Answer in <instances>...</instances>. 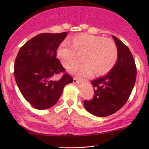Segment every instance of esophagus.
Masks as SVG:
<instances>
[{"instance_id":"obj_1","label":"esophagus","mask_w":149,"mask_h":149,"mask_svg":"<svg viewBox=\"0 0 149 149\" xmlns=\"http://www.w3.org/2000/svg\"><path fill=\"white\" fill-rule=\"evenodd\" d=\"M82 81V80L80 78H73V83H80Z\"/></svg>"}]
</instances>
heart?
I'll use <instances>...</instances> for the list:
<instances>
[{"mask_svg": "<svg viewBox=\"0 0 149 149\" xmlns=\"http://www.w3.org/2000/svg\"><path fill=\"white\" fill-rule=\"evenodd\" d=\"M76 52L80 54L81 60L68 68L70 73L85 76L93 72L101 76L109 72L116 64L118 49L110 39L99 36L80 34L61 42L57 49V56L64 66L74 61Z\"/></svg>", "mask_w": 149, "mask_h": 149, "instance_id": "obj_1", "label": "heart"}]
</instances>
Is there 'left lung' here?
I'll return each instance as SVG.
<instances>
[{"label":"left lung","mask_w":149,"mask_h":149,"mask_svg":"<svg viewBox=\"0 0 149 149\" xmlns=\"http://www.w3.org/2000/svg\"><path fill=\"white\" fill-rule=\"evenodd\" d=\"M113 38L118 49L117 61L105 76L92 80L94 97L84 101L85 109L97 117L110 116L123 107L136 80V68L130 50L116 36Z\"/></svg>","instance_id":"left-lung-1"}]
</instances>
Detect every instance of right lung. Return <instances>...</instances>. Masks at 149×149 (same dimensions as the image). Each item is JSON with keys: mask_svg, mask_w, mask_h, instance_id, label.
<instances>
[{"mask_svg": "<svg viewBox=\"0 0 149 149\" xmlns=\"http://www.w3.org/2000/svg\"><path fill=\"white\" fill-rule=\"evenodd\" d=\"M67 36L40 33L27 41L19 51L15 61L14 74L17 86L25 100L35 109L44 110L59 100L66 85L73 78L57 58V49ZM64 73L59 80L54 78Z\"/></svg>", "mask_w": 149, "mask_h": 149, "instance_id": "obj_1", "label": "right lung"}]
</instances>
